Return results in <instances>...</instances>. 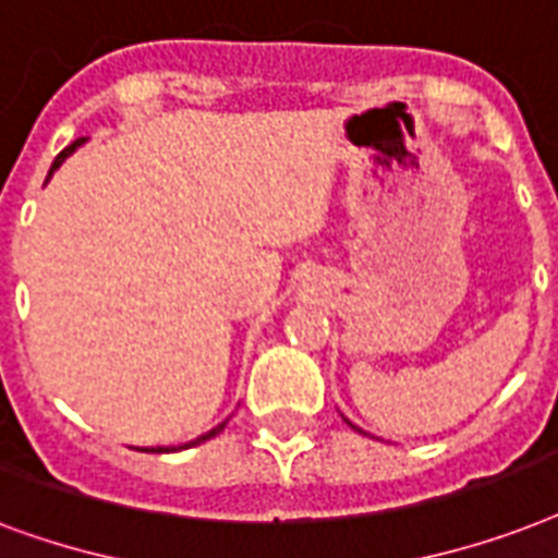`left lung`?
Instances as JSON below:
<instances>
[{"instance_id":"8db88e82","label":"left lung","mask_w":558,"mask_h":558,"mask_svg":"<svg viewBox=\"0 0 558 558\" xmlns=\"http://www.w3.org/2000/svg\"><path fill=\"white\" fill-rule=\"evenodd\" d=\"M345 423H349L351 429H356V432H363V429H360V426H354V423H351V421H349V417H345Z\"/></svg>"}]
</instances>
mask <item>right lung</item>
<instances>
[{
    "label": "right lung",
    "mask_w": 558,
    "mask_h": 558,
    "mask_svg": "<svg viewBox=\"0 0 558 558\" xmlns=\"http://www.w3.org/2000/svg\"><path fill=\"white\" fill-rule=\"evenodd\" d=\"M86 144V137H77V141H74V144L71 146H65V149H62L60 155H57V160H53V167H51V172H48V178L53 175V169H60V163L65 158H69L71 153H74V149H77V146H83ZM227 426V421L225 423H218L216 429H209V432H204V435H198V438L195 440H190V444H184V447H153V449H141V452H178V449H190V447H198V444H204V440H209V438H216L218 432L225 429Z\"/></svg>",
    "instance_id": "right-lung-1"
}]
</instances>
